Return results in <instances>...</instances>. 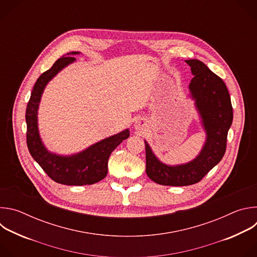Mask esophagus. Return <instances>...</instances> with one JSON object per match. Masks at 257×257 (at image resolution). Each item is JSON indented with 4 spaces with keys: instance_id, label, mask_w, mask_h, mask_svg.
<instances>
[{
    "instance_id": "1",
    "label": "esophagus",
    "mask_w": 257,
    "mask_h": 257,
    "mask_svg": "<svg viewBox=\"0 0 257 257\" xmlns=\"http://www.w3.org/2000/svg\"><path fill=\"white\" fill-rule=\"evenodd\" d=\"M135 128L137 129V130H141V129H143L144 127H145V123H144V121L143 120H138V121H136L135 122Z\"/></svg>"
}]
</instances>
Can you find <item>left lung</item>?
<instances>
[{
  "mask_svg": "<svg viewBox=\"0 0 257 257\" xmlns=\"http://www.w3.org/2000/svg\"><path fill=\"white\" fill-rule=\"evenodd\" d=\"M185 62L191 67L194 75L189 89L206 132V141L195 160L175 167L161 163L145 141L146 174L160 185L188 186L202 180L223 159L228 131L233 121L231 97L223 79L199 60Z\"/></svg>",
  "mask_w": 257,
  "mask_h": 257,
  "instance_id": "left-lung-1",
  "label": "left lung"
}]
</instances>
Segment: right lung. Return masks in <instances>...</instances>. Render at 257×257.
<instances>
[{
	"label": "right lung",
	"mask_w": 257,
	"mask_h": 257,
	"mask_svg": "<svg viewBox=\"0 0 257 257\" xmlns=\"http://www.w3.org/2000/svg\"><path fill=\"white\" fill-rule=\"evenodd\" d=\"M76 54L79 53H71V55ZM74 61V57H63L57 60L52 68L44 72L36 80L26 107V142L31 157L52 180L64 185L81 186L94 184L106 176L108 158L117 146L129 137V130L126 129L105 138L82 153L70 157L57 156L46 150L38 129V108L41 96L47 83L59 71Z\"/></svg>",
	"instance_id": "right-lung-1"
}]
</instances>
